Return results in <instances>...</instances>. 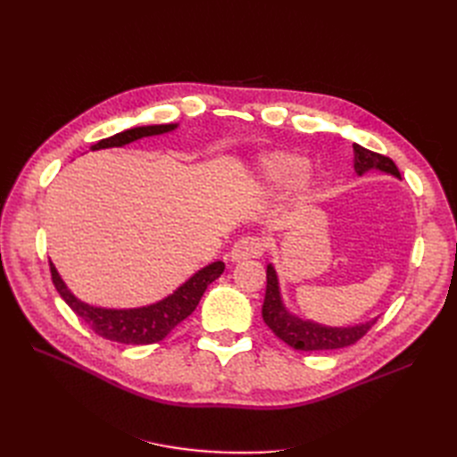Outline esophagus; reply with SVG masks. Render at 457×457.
<instances>
[{"mask_svg": "<svg viewBox=\"0 0 457 457\" xmlns=\"http://www.w3.org/2000/svg\"><path fill=\"white\" fill-rule=\"evenodd\" d=\"M262 253H265V242L257 237H245L232 245L230 259L232 261L255 259V257H261Z\"/></svg>", "mask_w": 457, "mask_h": 457, "instance_id": "esophagus-1", "label": "esophagus"}]
</instances>
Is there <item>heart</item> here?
Segmentation results:
<instances>
[{
	"mask_svg": "<svg viewBox=\"0 0 457 457\" xmlns=\"http://www.w3.org/2000/svg\"><path fill=\"white\" fill-rule=\"evenodd\" d=\"M305 160L295 156V154H287V152H274V154H269L261 160V170L262 175H265L267 181L280 185L289 181V179L297 177L303 168H305ZM312 192V183L311 179L303 177L297 188H295V200L297 202H307L311 198Z\"/></svg>",
	"mask_w": 457,
	"mask_h": 457,
	"instance_id": "b5f03b06",
	"label": "heart"
}]
</instances>
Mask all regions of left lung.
<instances>
[{
  "mask_svg": "<svg viewBox=\"0 0 457 457\" xmlns=\"http://www.w3.org/2000/svg\"><path fill=\"white\" fill-rule=\"evenodd\" d=\"M354 148V171L364 175L370 170H378L400 179V171L395 162L386 156L371 152L361 145H353ZM262 320L274 331V336L282 339L289 347L297 351H334L354 345L358 339L368 334V329L378 322L373 318L370 322L337 328L324 326L312 320H303L297 314L289 312L284 305L278 286V276L272 265H267V292L265 303H262Z\"/></svg>",
  "mask_w": 457,
  "mask_h": 457,
  "instance_id": "8db88e82",
  "label": "left lung"
}]
</instances>
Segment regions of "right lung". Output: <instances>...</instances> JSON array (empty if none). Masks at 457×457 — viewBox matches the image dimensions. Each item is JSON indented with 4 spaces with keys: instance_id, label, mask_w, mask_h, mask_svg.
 Instances as JSON below:
<instances>
[{
    "instance_id": "obj_1",
    "label": "right lung",
    "mask_w": 457,
    "mask_h": 457,
    "mask_svg": "<svg viewBox=\"0 0 457 457\" xmlns=\"http://www.w3.org/2000/svg\"><path fill=\"white\" fill-rule=\"evenodd\" d=\"M175 128L177 123H162V126H141L126 129L108 137V139L95 143L91 150L126 146L137 139H143V137L170 133ZM49 265L53 284L57 287L61 297L66 301V305L71 307L96 336L123 345H150L162 341L177 324H181L187 316L195 312L207 286L217 280L225 270V262L215 261L212 265L198 270L196 274H192L190 278L183 286H179L171 295L158 303L137 309H104L93 307L84 301H79L71 289L66 287L61 274L54 269L51 261Z\"/></svg>"
}]
</instances>
